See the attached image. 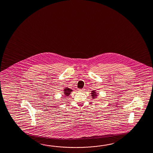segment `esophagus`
I'll return each instance as SVG.
<instances>
[{
  "instance_id": "34e87169",
  "label": "esophagus",
  "mask_w": 153,
  "mask_h": 153,
  "mask_svg": "<svg viewBox=\"0 0 153 153\" xmlns=\"http://www.w3.org/2000/svg\"><path fill=\"white\" fill-rule=\"evenodd\" d=\"M84 91V89H83V88H81V89H79V91L83 92Z\"/></svg>"
}]
</instances>
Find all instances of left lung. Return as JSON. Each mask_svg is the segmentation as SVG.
<instances>
[{"label":"left lung","mask_w":153,"mask_h":153,"mask_svg":"<svg viewBox=\"0 0 153 153\" xmlns=\"http://www.w3.org/2000/svg\"><path fill=\"white\" fill-rule=\"evenodd\" d=\"M94 93H95V92H93V93H92V94H92V96L93 97H95V96H97V95H96V94H94Z\"/></svg>","instance_id":"obj_1"}]
</instances>
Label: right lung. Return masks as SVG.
Wrapping results in <instances>:
<instances>
[{"label": "right lung", "mask_w": 153, "mask_h": 153, "mask_svg": "<svg viewBox=\"0 0 153 153\" xmlns=\"http://www.w3.org/2000/svg\"><path fill=\"white\" fill-rule=\"evenodd\" d=\"M65 92H63L65 94V96H68L69 94H71V92H72V90H71L70 88H65Z\"/></svg>", "instance_id": "1"}]
</instances>
